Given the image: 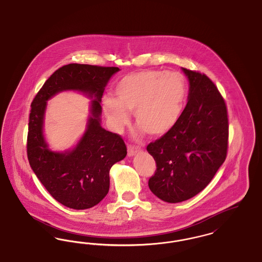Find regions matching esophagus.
<instances>
[{"mask_svg":"<svg viewBox=\"0 0 262 262\" xmlns=\"http://www.w3.org/2000/svg\"><path fill=\"white\" fill-rule=\"evenodd\" d=\"M140 151V147L134 146V145H128L127 146V155L128 156H134L135 154H137V152Z\"/></svg>","mask_w":262,"mask_h":262,"instance_id":"34e87169","label":"esophagus"}]
</instances>
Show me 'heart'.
<instances>
[{
    "label": "heart",
    "instance_id": "1",
    "mask_svg": "<svg viewBox=\"0 0 262 262\" xmlns=\"http://www.w3.org/2000/svg\"><path fill=\"white\" fill-rule=\"evenodd\" d=\"M105 95L102 108L113 128L121 132L134 112L137 125L153 137L167 134L178 123L187 98V80L177 72L142 71L124 76Z\"/></svg>",
    "mask_w": 262,
    "mask_h": 262
}]
</instances>
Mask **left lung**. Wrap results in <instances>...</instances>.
Instances as JSON below:
<instances>
[{
	"label": "left lung",
	"mask_w": 262,
	"mask_h": 262,
	"mask_svg": "<svg viewBox=\"0 0 262 262\" xmlns=\"http://www.w3.org/2000/svg\"><path fill=\"white\" fill-rule=\"evenodd\" d=\"M182 70L189 81L187 106L174 127L146 147L156 162L150 190L169 203L205 188L228 150V113L218 88L204 74Z\"/></svg>",
	"instance_id": "left-lung-1"
}]
</instances>
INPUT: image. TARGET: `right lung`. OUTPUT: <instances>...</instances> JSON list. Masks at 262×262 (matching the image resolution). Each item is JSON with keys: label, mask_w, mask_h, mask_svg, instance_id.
<instances>
[{"label": "right lung", "mask_w": 262, "mask_h": 262, "mask_svg": "<svg viewBox=\"0 0 262 262\" xmlns=\"http://www.w3.org/2000/svg\"><path fill=\"white\" fill-rule=\"evenodd\" d=\"M117 67L70 63L45 81L31 103L27 135V158L31 169L51 195L76 210L91 208L103 200L110 187V169L123 160L126 146L121 136L101 126V98ZM77 90L94 98L87 130L73 150L55 152L42 136L47 101L59 92Z\"/></svg>", "instance_id": "add662e5"}]
</instances>
